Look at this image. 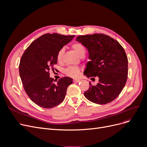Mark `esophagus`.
Masks as SVG:
<instances>
[{"instance_id":"1","label":"esophagus","mask_w":147,"mask_h":147,"mask_svg":"<svg viewBox=\"0 0 147 147\" xmlns=\"http://www.w3.org/2000/svg\"><path fill=\"white\" fill-rule=\"evenodd\" d=\"M74 81L75 82L78 83V82H80V79H74Z\"/></svg>"}]
</instances>
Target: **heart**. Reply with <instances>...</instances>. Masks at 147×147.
Segmentation results:
<instances>
[{"mask_svg": "<svg viewBox=\"0 0 147 147\" xmlns=\"http://www.w3.org/2000/svg\"><path fill=\"white\" fill-rule=\"evenodd\" d=\"M73 50L76 52L77 54L80 57L82 55L85 54L86 49L80 43H75L72 45ZM64 53V49L61 48L57 52V60L59 63H61L63 61V57ZM64 74L67 76L72 78L77 77L80 74V68L77 66H69L64 70Z\"/></svg>", "mask_w": 147, "mask_h": 147, "instance_id": "heart-1", "label": "heart"}]
</instances>
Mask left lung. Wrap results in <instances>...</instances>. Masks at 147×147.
I'll list each match as a JSON object with an SVG mask.
<instances>
[{"mask_svg": "<svg viewBox=\"0 0 147 147\" xmlns=\"http://www.w3.org/2000/svg\"><path fill=\"white\" fill-rule=\"evenodd\" d=\"M76 41L85 47L89 59L84 75L98 77V83L84 92L86 99L97 104L113 101L123 90L127 78L128 61L124 48L116 40L102 34L80 35Z\"/></svg>", "mask_w": 147, "mask_h": 147, "instance_id": "left-lung-1", "label": "left lung"}]
</instances>
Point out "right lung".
Segmentation results:
<instances>
[{
    "mask_svg": "<svg viewBox=\"0 0 147 147\" xmlns=\"http://www.w3.org/2000/svg\"><path fill=\"white\" fill-rule=\"evenodd\" d=\"M75 35L46 34L28 47L22 56L19 71L26 94L35 104L45 109L59 105L65 98L67 89L73 80L61 78L57 83L50 77L49 70L57 64V54Z\"/></svg>",
    "mask_w": 147,
    "mask_h": 147,
    "instance_id": "add662e5",
    "label": "right lung"
}]
</instances>
